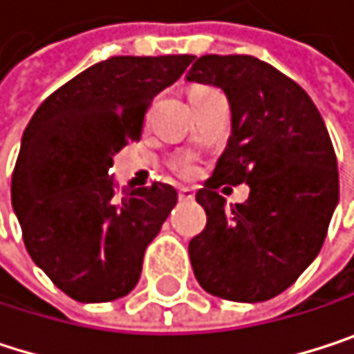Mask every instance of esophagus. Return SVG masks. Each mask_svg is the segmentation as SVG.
Instances as JSON below:
<instances>
[{
  "mask_svg": "<svg viewBox=\"0 0 354 354\" xmlns=\"http://www.w3.org/2000/svg\"><path fill=\"white\" fill-rule=\"evenodd\" d=\"M178 199H180V201H185V203L195 201V193H193L191 189H180V191H178Z\"/></svg>",
  "mask_w": 354,
  "mask_h": 354,
  "instance_id": "obj_1",
  "label": "esophagus"
}]
</instances>
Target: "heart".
<instances>
[{"label": "heart", "mask_w": 354, "mask_h": 354, "mask_svg": "<svg viewBox=\"0 0 354 354\" xmlns=\"http://www.w3.org/2000/svg\"><path fill=\"white\" fill-rule=\"evenodd\" d=\"M203 88H207V86H199V88H195V91H203ZM195 91H193V93H195ZM174 169L178 171L180 176H191V174H193V163H191L189 159H180V161H176Z\"/></svg>", "instance_id": "obj_1"}]
</instances>
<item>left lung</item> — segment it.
Returning a JSON list of instances; mask_svg holds the SVG:
<instances>
[{
  "label": "left lung",
  "mask_w": 354,
  "mask_h": 354,
  "mask_svg": "<svg viewBox=\"0 0 354 354\" xmlns=\"http://www.w3.org/2000/svg\"><path fill=\"white\" fill-rule=\"evenodd\" d=\"M187 80L220 86L232 134L197 193L207 224L189 245L199 284L236 303L284 292L317 257L338 203V163L322 113L286 74L253 55H203ZM249 184L226 208L217 191Z\"/></svg>",
  "instance_id": "left-lung-1"
}]
</instances>
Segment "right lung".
<instances>
[{"label": "right lung", "instance_id": "add662e5", "mask_svg": "<svg viewBox=\"0 0 354 354\" xmlns=\"http://www.w3.org/2000/svg\"><path fill=\"white\" fill-rule=\"evenodd\" d=\"M193 59H103L53 91L30 118L12 174V207L28 255L70 299L107 303L136 286L176 191L161 183L120 191L111 157L140 138L153 97Z\"/></svg>", "mask_w": 354, "mask_h": 354}]
</instances>
